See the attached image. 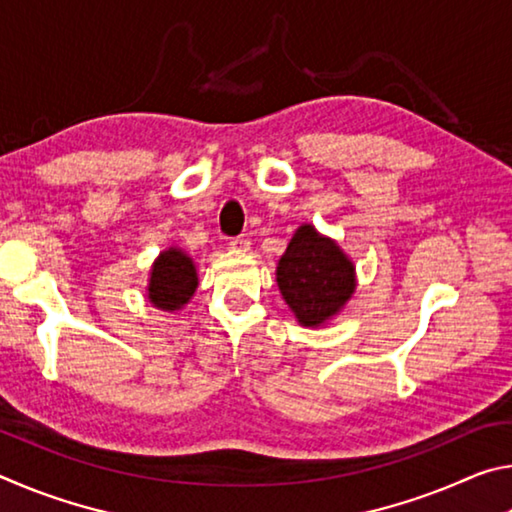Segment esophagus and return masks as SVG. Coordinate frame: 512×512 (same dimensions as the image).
Segmentation results:
<instances>
[{"label": "esophagus", "mask_w": 512, "mask_h": 512, "mask_svg": "<svg viewBox=\"0 0 512 512\" xmlns=\"http://www.w3.org/2000/svg\"><path fill=\"white\" fill-rule=\"evenodd\" d=\"M230 248L237 250V253H248L250 241L244 237H235V239H230Z\"/></svg>", "instance_id": "1"}]
</instances>
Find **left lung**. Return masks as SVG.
<instances>
[{"label":"left lung","mask_w":512,"mask_h":512,"mask_svg":"<svg viewBox=\"0 0 512 512\" xmlns=\"http://www.w3.org/2000/svg\"><path fill=\"white\" fill-rule=\"evenodd\" d=\"M275 275L284 302L305 327L325 325L357 289L350 257L309 223L296 230Z\"/></svg>","instance_id":"left-lung-1"}]
</instances>
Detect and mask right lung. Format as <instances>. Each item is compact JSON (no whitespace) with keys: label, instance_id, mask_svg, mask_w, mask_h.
<instances>
[{"label":"right lung","instance_id":"add662e5","mask_svg":"<svg viewBox=\"0 0 512 512\" xmlns=\"http://www.w3.org/2000/svg\"><path fill=\"white\" fill-rule=\"evenodd\" d=\"M198 287L194 259L180 248H169L153 262L149 296L151 305L162 311L183 309Z\"/></svg>","mask_w":512,"mask_h":512}]
</instances>
